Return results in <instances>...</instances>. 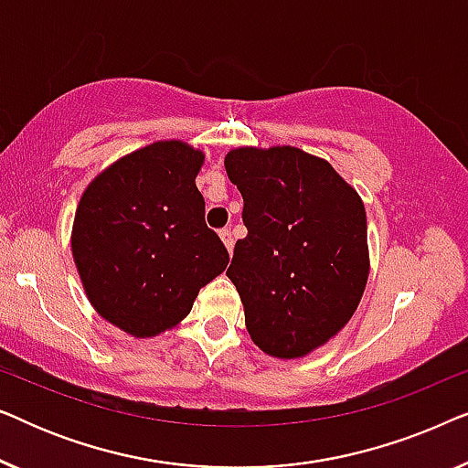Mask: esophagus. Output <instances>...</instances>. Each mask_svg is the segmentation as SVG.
Instances as JSON below:
<instances>
[{"label":"esophagus","instance_id":"1","mask_svg":"<svg viewBox=\"0 0 468 468\" xmlns=\"http://www.w3.org/2000/svg\"><path fill=\"white\" fill-rule=\"evenodd\" d=\"M219 236H221V240H223V245H226V249L229 253H232V249H234V236H232V229H221L219 232Z\"/></svg>","mask_w":468,"mask_h":468}]
</instances>
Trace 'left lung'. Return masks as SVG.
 Returning <instances> with one entry per match:
<instances>
[{"instance_id": "8db88e82", "label": "left lung", "mask_w": 468, "mask_h": 468, "mask_svg": "<svg viewBox=\"0 0 468 468\" xmlns=\"http://www.w3.org/2000/svg\"><path fill=\"white\" fill-rule=\"evenodd\" d=\"M247 236L228 277L251 341L272 357H304L336 336L360 304L370 260L357 191L296 146H239L226 155Z\"/></svg>"}]
</instances>
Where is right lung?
<instances>
[{
	"instance_id": "obj_1",
	"label": "right lung",
	"mask_w": 468,
	"mask_h": 468,
	"mask_svg": "<svg viewBox=\"0 0 468 468\" xmlns=\"http://www.w3.org/2000/svg\"><path fill=\"white\" fill-rule=\"evenodd\" d=\"M204 153L159 140L101 170L76 207L72 255L89 303L136 338L175 328L229 255L204 223Z\"/></svg>"
}]
</instances>
